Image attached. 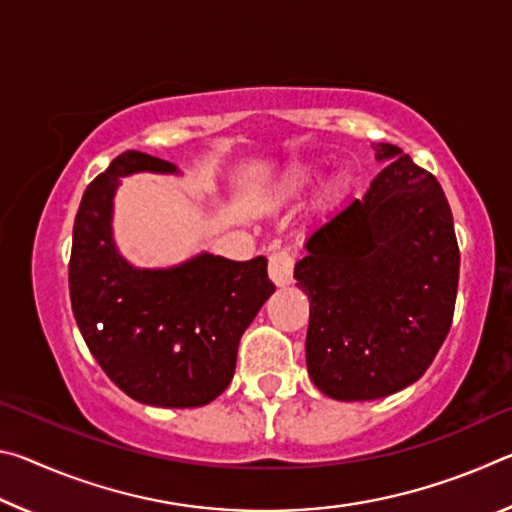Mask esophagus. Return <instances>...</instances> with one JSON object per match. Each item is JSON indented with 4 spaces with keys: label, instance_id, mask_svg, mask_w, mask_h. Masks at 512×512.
<instances>
[{
    "label": "esophagus",
    "instance_id": "34e87169",
    "mask_svg": "<svg viewBox=\"0 0 512 512\" xmlns=\"http://www.w3.org/2000/svg\"><path fill=\"white\" fill-rule=\"evenodd\" d=\"M293 266H296V257L289 250H277L268 257V275L277 287H287L293 282Z\"/></svg>",
    "mask_w": 512,
    "mask_h": 512
}]
</instances>
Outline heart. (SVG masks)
Returning <instances> with one entry per match:
<instances>
[{
	"label": "heart",
	"instance_id": "obj_1",
	"mask_svg": "<svg viewBox=\"0 0 512 512\" xmlns=\"http://www.w3.org/2000/svg\"><path fill=\"white\" fill-rule=\"evenodd\" d=\"M311 180V176L307 171H298V173H293L291 176V180L287 183V192H298V189H302L305 187L307 183Z\"/></svg>",
	"mask_w": 512,
	"mask_h": 512
}]
</instances>
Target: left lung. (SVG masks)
<instances>
[{"label":"left lung","instance_id":"1","mask_svg":"<svg viewBox=\"0 0 512 512\" xmlns=\"http://www.w3.org/2000/svg\"><path fill=\"white\" fill-rule=\"evenodd\" d=\"M361 201L307 241L293 277L309 296L307 370L334 400H377L418 381L452 327L461 253L436 176L400 146Z\"/></svg>","mask_w":512,"mask_h":512}]
</instances>
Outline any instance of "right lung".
Segmentation results:
<instances>
[{
	"instance_id": "add662e5",
	"label": "right lung",
	"mask_w": 512,
	"mask_h": 512,
	"mask_svg": "<svg viewBox=\"0 0 512 512\" xmlns=\"http://www.w3.org/2000/svg\"><path fill=\"white\" fill-rule=\"evenodd\" d=\"M173 173L171 162L126 151L85 189L74 219L69 298L85 345L128 397L169 409L216 400L235 375L241 334L275 284L266 257L198 255L167 271H140L112 244L119 180Z\"/></svg>"
}]
</instances>
